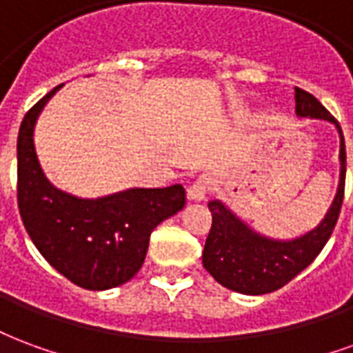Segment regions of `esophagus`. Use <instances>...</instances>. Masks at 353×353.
<instances>
[{
	"label": "esophagus",
	"instance_id": "1",
	"mask_svg": "<svg viewBox=\"0 0 353 353\" xmlns=\"http://www.w3.org/2000/svg\"><path fill=\"white\" fill-rule=\"evenodd\" d=\"M214 177L208 176V174H204V176H199L194 181L191 183V187H189V199L191 200H202L204 196H206L208 192L214 189Z\"/></svg>",
	"mask_w": 353,
	"mask_h": 353
}]
</instances>
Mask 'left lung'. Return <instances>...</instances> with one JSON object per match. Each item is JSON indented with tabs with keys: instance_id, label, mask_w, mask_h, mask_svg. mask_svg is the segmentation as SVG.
<instances>
[{
	"instance_id": "8db88e82",
	"label": "left lung",
	"mask_w": 353,
	"mask_h": 353,
	"mask_svg": "<svg viewBox=\"0 0 353 353\" xmlns=\"http://www.w3.org/2000/svg\"><path fill=\"white\" fill-rule=\"evenodd\" d=\"M295 111L299 117L323 119L336 124L341 134V181L331 208L316 229L293 240H274L250 229L219 200L208 202L212 229L206 238L202 265L223 288L244 295H265L283 288L301 274L323 250L333 234L341 214L346 179V147L334 117L310 92L295 87Z\"/></svg>"
}]
</instances>
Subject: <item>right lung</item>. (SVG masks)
<instances>
[{
  "label": "right lung",
  "mask_w": 353,
  "mask_h": 353,
  "mask_svg": "<svg viewBox=\"0 0 353 353\" xmlns=\"http://www.w3.org/2000/svg\"><path fill=\"white\" fill-rule=\"evenodd\" d=\"M35 103L20 124L19 210L35 248L50 266L90 291L123 285L145 261L153 229L185 206V189H128L101 199H77L52 187L34 147V128L45 103Z\"/></svg>",
  "instance_id": "add662e5"
}]
</instances>
